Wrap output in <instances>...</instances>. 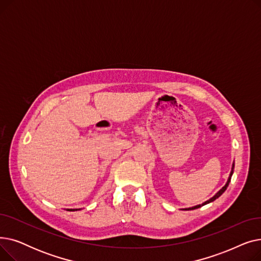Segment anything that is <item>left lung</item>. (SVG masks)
Masks as SVG:
<instances>
[{
  "instance_id": "8db88e82",
  "label": "left lung",
  "mask_w": 261,
  "mask_h": 261,
  "mask_svg": "<svg viewBox=\"0 0 261 261\" xmlns=\"http://www.w3.org/2000/svg\"><path fill=\"white\" fill-rule=\"evenodd\" d=\"M234 167H235V164H232V167H231V171H230V174H229V176H228V180H227V182H226V184L218 191V193L213 197V198H211L210 200H207L206 202H204L203 204H200V205H197V206H194V207H189V208H184V211H191V210H196V208H199V207H201V206H203V205H205V204H208V203H211V202H213V201H215L216 199H218L219 197H220L224 191L226 190V188H227V186H228V184H229V182H230V179H231V175H232V172H234Z\"/></svg>"
}]
</instances>
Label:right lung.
<instances>
[{
	"label": "right lung",
	"mask_w": 261,
	"mask_h": 261,
	"mask_svg": "<svg viewBox=\"0 0 261 261\" xmlns=\"http://www.w3.org/2000/svg\"><path fill=\"white\" fill-rule=\"evenodd\" d=\"M70 212H73V211H77V210H68Z\"/></svg>",
	"instance_id": "right-lung-1"
}]
</instances>
